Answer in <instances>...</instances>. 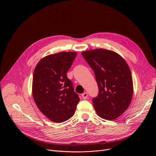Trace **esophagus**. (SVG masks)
<instances>
[{"label": "esophagus", "mask_w": 156, "mask_h": 156, "mask_svg": "<svg viewBox=\"0 0 156 156\" xmlns=\"http://www.w3.org/2000/svg\"><path fill=\"white\" fill-rule=\"evenodd\" d=\"M88 97V93L87 92H84L83 94H82V98L83 99H87Z\"/></svg>", "instance_id": "1"}]
</instances>
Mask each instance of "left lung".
<instances>
[{
    "mask_svg": "<svg viewBox=\"0 0 156 156\" xmlns=\"http://www.w3.org/2000/svg\"><path fill=\"white\" fill-rule=\"evenodd\" d=\"M81 55L93 69L99 88L92 100L98 116L115 120L129 107L133 94V79L128 64L116 52L104 49L83 51Z\"/></svg>",
    "mask_w": 156,
    "mask_h": 156,
    "instance_id": "left-lung-1",
    "label": "left lung"
}]
</instances>
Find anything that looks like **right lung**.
<instances>
[{"mask_svg": "<svg viewBox=\"0 0 156 156\" xmlns=\"http://www.w3.org/2000/svg\"><path fill=\"white\" fill-rule=\"evenodd\" d=\"M76 52H60L41 58L33 74L32 96L40 111L50 120L61 123L74 115L80 99L67 72Z\"/></svg>", "mask_w": 156, "mask_h": 156, "instance_id": "add662e5", "label": "right lung"}]
</instances>
